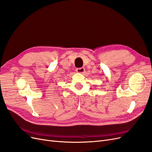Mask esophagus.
I'll return each instance as SVG.
<instances>
[{"mask_svg": "<svg viewBox=\"0 0 152 152\" xmlns=\"http://www.w3.org/2000/svg\"><path fill=\"white\" fill-rule=\"evenodd\" d=\"M76 72H77V73H81V74H83V73H84V72H85V68H83V67H82V68H77Z\"/></svg>", "mask_w": 152, "mask_h": 152, "instance_id": "obj_1", "label": "esophagus"}]
</instances>
